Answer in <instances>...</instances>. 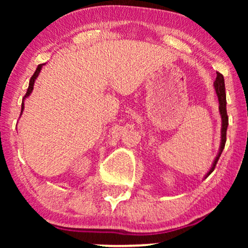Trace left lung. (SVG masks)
<instances>
[{"mask_svg": "<svg viewBox=\"0 0 248 248\" xmlns=\"http://www.w3.org/2000/svg\"><path fill=\"white\" fill-rule=\"evenodd\" d=\"M213 87H215L216 93L218 96V100H219V114L220 117H221V140H220V147H219V151L217 154L215 160L212 162L211 168L209 169V171L206 172L204 178L208 177V176L211 174V172L215 170V167L218 162L220 155H221L223 148H225L226 144V134H227V127H228V115H227V101H226V89H225V79H223L222 74H220L217 72V78L216 81L213 82Z\"/></svg>", "mask_w": 248, "mask_h": 248, "instance_id": "1", "label": "left lung"}]
</instances>
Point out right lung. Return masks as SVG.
<instances>
[{"label": "right lung", "mask_w": 248, "mask_h": 248, "mask_svg": "<svg viewBox=\"0 0 248 248\" xmlns=\"http://www.w3.org/2000/svg\"><path fill=\"white\" fill-rule=\"evenodd\" d=\"M45 64H46V63H45ZM45 64H39V65L37 66V69H36V71H35V73H33V76H32L31 78H30L29 87H28V89H27V93L25 94V97H23V99H22V104H21V114H20V116H21L22 113H23V109H25V100L30 96V94H31L32 90H33V84H35V81H36L37 78H38L40 71H42V67H43L44 65H45Z\"/></svg>", "instance_id": "right-lung-1"}]
</instances>
